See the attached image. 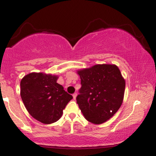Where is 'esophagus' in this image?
I'll return each instance as SVG.
<instances>
[{"label": "esophagus", "mask_w": 156, "mask_h": 156, "mask_svg": "<svg viewBox=\"0 0 156 156\" xmlns=\"http://www.w3.org/2000/svg\"><path fill=\"white\" fill-rule=\"evenodd\" d=\"M73 99H76V97H77V93H74V94H73Z\"/></svg>", "instance_id": "34e87169"}]
</instances>
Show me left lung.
I'll return each instance as SVG.
<instances>
[{"mask_svg":"<svg viewBox=\"0 0 156 156\" xmlns=\"http://www.w3.org/2000/svg\"><path fill=\"white\" fill-rule=\"evenodd\" d=\"M81 87L76 97L85 119L100 124L119 110L123 99L125 80L114 65H97L78 72Z\"/></svg>","mask_w":156,"mask_h":156,"instance_id":"1","label":"left lung"}]
</instances>
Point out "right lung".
I'll return each instance as SVG.
<instances>
[{
  "label": "right lung",
  "mask_w": 156,
  "mask_h": 156,
  "mask_svg": "<svg viewBox=\"0 0 156 156\" xmlns=\"http://www.w3.org/2000/svg\"><path fill=\"white\" fill-rule=\"evenodd\" d=\"M58 77L44 73H32L20 83V94L29 113L46 124L57 121L72 95L57 83Z\"/></svg>",
  "instance_id": "right-lung-1"
}]
</instances>
